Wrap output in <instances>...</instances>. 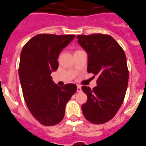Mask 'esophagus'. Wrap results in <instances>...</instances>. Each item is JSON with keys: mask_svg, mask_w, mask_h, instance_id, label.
<instances>
[{"mask_svg": "<svg viewBox=\"0 0 146 146\" xmlns=\"http://www.w3.org/2000/svg\"><path fill=\"white\" fill-rule=\"evenodd\" d=\"M77 92H81V91H82V88H81L80 86H77Z\"/></svg>", "mask_w": 146, "mask_h": 146, "instance_id": "1", "label": "esophagus"}]
</instances>
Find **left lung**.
<instances>
[{
  "instance_id": "8db88e82",
  "label": "left lung",
  "mask_w": 146,
  "mask_h": 146,
  "mask_svg": "<svg viewBox=\"0 0 146 146\" xmlns=\"http://www.w3.org/2000/svg\"><path fill=\"white\" fill-rule=\"evenodd\" d=\"M77 38L88 54V72L98 76L96 87H82L88 96L82 105V113L91 123H106L115 115L126 95L129 81L126 55L109 35H79Z\"/></svg>"
}]
</instances>
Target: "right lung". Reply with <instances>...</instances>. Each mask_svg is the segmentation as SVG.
<instances>
[{"mask_svg": "<svg viewBox=\"0 0 146 146\" xmlns=\"http://www.w3.org/2000/svg\"><path fill=\"white\" fill-rule=\"evenodd\" d=\"M75 35L38 34L24 45L19 77L23 97L30 112L44 126L60 123L67 102L77 91L75 84L60 87L50 76L58 67L59 54Z\"/></svg>", "mask_w": 146, "mask_h": 146, "instance_id": "1", "label": "right lung"}]
</instances>
